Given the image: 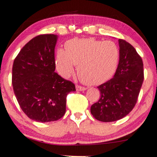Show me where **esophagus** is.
Segmentation results:
<instances>
[{
  "label": "esophagus",
  "instance_id": "34e87169",
  "mask_svg": "<svg viewBox=\"0 0 157 157\" xmlns=\"http://www.w3.org/2000/svg\"><path fill=\"white\" fill-rule=\"evenodd\" d=\"M86 88H85V87H82L80 86V85H76V90H78V91H82V90H86Z\"/></svg>",
  "mask_w": 157,
  "mask_h": 157
}]
</instances>
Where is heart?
Wrapping results in <instances>:
<instances>
[{
    "instance_id": "1",
    "label": "heart",
    "mask_w": 157,
    "mask_h": 157,
    "mask_svg": "<svg viewBox=\"0 0 157 157\" xmlns=\"http://www.w3.org/2000/svg\"><path fill=\"white\" fill-rule=\"evenodd\" d=\"M119 60L120 50L112 41L75 38L65 43V51L58 49L55 64L64 77L70 76L77 64V72L83 82L100 85L114 76Z\"/></svg>"
}]
</instances>
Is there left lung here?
Wrapping results in <instances>:
<instances>
[{"mask_svg": "<svg viewBox=\"0 0 157 157\" xmlns=\"http://www.w3.org/2000/svg\"><path fill=\"white\" fill-rule=\"evenodd\" d=\"M120 61L114 77L98 86L101 98L90 112L101 122H114L127 116L136 106L144 82V64L135 48L119 39Z\"/></svg>", "mask_w": 157, "mask_h": 157, "instance_id": "8db88e82", "label": "left lung"}]
</instances>
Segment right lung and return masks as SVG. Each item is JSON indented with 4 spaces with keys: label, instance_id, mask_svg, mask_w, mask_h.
<instances>
[{
    "label": "right lung",
    "instance_id": "right-lung-1",
    "mask_svg": "<svg viewBox=\"0 0 157 157\" xmlns=\"http://www.w3.org/2000/svg\"><path fill=\"white\" fill-rule=\"evenodd\" d=\"M57 35H40L29 40L13 61L12 85L21 110L40 122L59 120L66 112L67 96L75 85L55 72Z\"/></svg>",
    "mask_w": 157,
    "mask_h": 157
}]
</instances>
